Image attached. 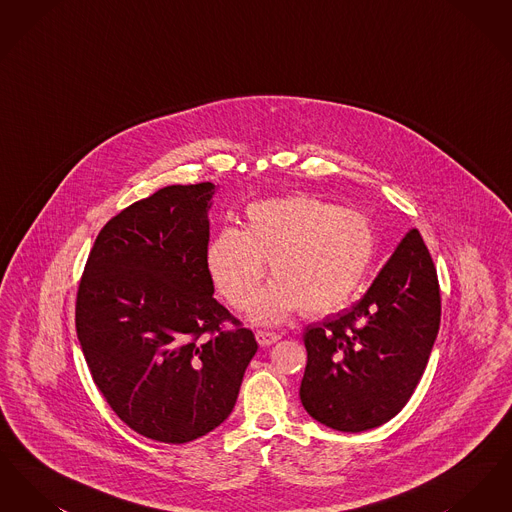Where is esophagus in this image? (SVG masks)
<instances>
[{
    "mask_svg": "<svg viewBox=\"0 0 512 512\" xmlns=\"http://www.w3.org/2000/svg\"><path fill=\"white\" fill-rule=\"evenodd\" d=\"M255 338L259 341V345H263V347H268V345H272V343H276V341L280 340L278 334H274V332H263V330H259V332L255 334Z\"/></svg>",
    "mask_w": 512,
    "mask_h": 512,
    "instance_id": "1",
    "label": "esophagus"
}]
</instances>
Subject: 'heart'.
Returning a JSON list of instances; mask_svg holds the SVG:
<instances>
[{
    "instance_id": "obj_1",
    "label": "heart",
    "mask_w": 512,
    "mask_h": 512,
    "mask_svg": "<svg viewBox=\"0 0 512 512\" xmlns=\"http://www.w3.org/2000/svg\"><path fill=\"white\" fill-rule=\"evenodd\" d=\"M247 224L224 228L209 245L207 267L234 307L253 303L268 270L274 282L251 309L257 324H278L299 309L324 315L340 309L365 278L374 230L363 213L311 195L251 203Z\"/></svg>"
}]
</instances>
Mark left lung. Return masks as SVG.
Wrapping results in <instances>:
<instances>
[{"label":"left lung","instance_id":"left-lung-1","mask_svg":"<svg viewBox=\"0 0 512 512\" xmlns=\"http://www.w3.org/2000/svg\"><path fill=\"white\" fill-rule=\"evenodd\" d=\"M439 317L436 267L413 228L351 309L307 326L299 388L305 411L353 434L391 420L424 374Z\"/></svg>","mask_w":512,"mask_h":512}]
</instances>
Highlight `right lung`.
I'll return each mask as SVG.
<instances>
[{
  "label": "right lung",
  "mask_w": 512,
  "mask_h": 512,
  "mask_svg": "<svg viewBox=\"0 0 512 512\" xmlns=\"http://www.w3.org/2000/svg\"><path fill=\"white\" fill-rule=\"evenodd\" d=\"M213 195L211 182L167 186L126 207L101 228L76 295L96 386L124 424L163 443L222 424L257 353L253 332L213 297Z\"/></svg>",
  "instance_id": "obj_1"
}]
</instances>
